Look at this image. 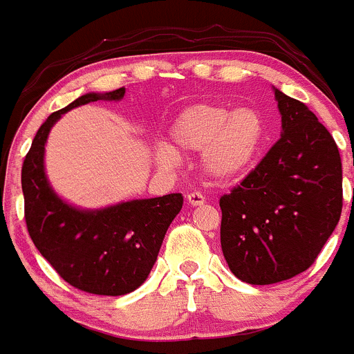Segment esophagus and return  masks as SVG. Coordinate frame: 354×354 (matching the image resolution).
Listing matches in <instances>:
<instances>
[{"instance_id":"34e87169","label":"esophagus","mask_w":354,"mask_h":354,"mask_svg":"<svg viewBox=\"0 0 354 354\" xmlns=\"http://www.w3.org/2000/svg\"><path fill=\"white\" fill-rule=\"evenodd\" d=\"M187 203L191 206H201L203 203H205V196H203L201 192H189Z\"/></svg>"}]
</instances>
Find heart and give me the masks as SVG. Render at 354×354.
Listing matches in <instances>:
<instances>
[{"instance_id":"heart-1","label":"heart","mask_w":354,"mask_h":354,"mask_svg":"<svg viewBox=\"0 0 354 354\" xmlns=\"http://www.w3.org/2000/svg\"><path fill=\"white\" fill-rule=\"evenodd\" d=\"M172 146L160 142L155 158L172 169L178 153L201 151V169L215 182H232L244 177L261 155L265 145V120L254 108H227L201 103L185 108L170 125Z\"/></svg>"}]
</instances>
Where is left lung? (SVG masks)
Here are the masks:
<instances>
[{
    "instance_id": "left-lung-1",
    "label": "left lung",
    "mask_w": 354,
    "mask_h": 354,
    "mask_svg": "<svg viewBox=\"0 0 354 354\" xmlns=\"http://www.w3.org/2000/svg\"><path fill=\"white\" fill-rule=\"evenodd\" d=\"M281 139L220 198V243L230 272L254 286L288 281L313 265L342 209V163L313 111L275 89Z\"/></svg>"
}]
</instances>
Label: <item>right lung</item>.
Segmentation results:
<instances>
[{
    "label": "right lung",
    "instance_id": "right-lung-1",
    "mask_svg": "<svg viewBox=\"0 0 354 354\" xmlns=\"http://www.w3.org/2000/svg\"><path fill=\"white\" fill-rule=\"evenodd\" d=\"M125 87L87 93L46 118L22 165L26 223L39 253L59 277L80 291L122 296L148 279L167 229L180 212V192L132 199L101 209L68 205L53 191L44 172V145L63 113L91 101H118Z\"/></svg>",
    "mask_w": 354,
    "mask_h": 354
}]
</instances>
